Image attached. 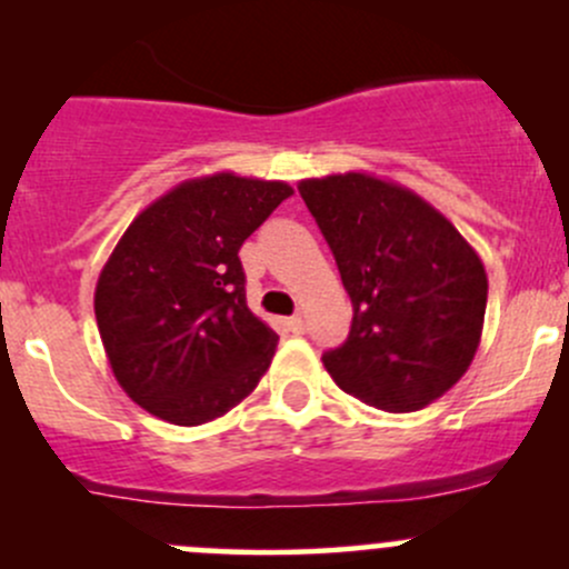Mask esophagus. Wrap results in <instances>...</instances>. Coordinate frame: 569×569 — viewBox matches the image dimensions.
<instances>
[{"mask_svg":"<svg viewBox=\"0 0 569 569\" xmlns=\"http://www.w3.org/2000/svg\"><path fill=\"white\" fill-rule=\"evenodd\" d=\"M289 330L291 332H306V317L302 313H297V317L289 319Z\"/></svg>","mask_w":569,"mask_h":569,"instance_id":"34e87169","label":"esophagus"}]
</instances>
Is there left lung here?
<instances>
[{
    "label": "left lung",
    "mask_w": 569,
    "mask_h": 569,
    "mask_svg": "<svg viewBox=\"0 0 569 569\" xmlns=\"http://www.w3.org/2000/svg\"><path fill=\"white\" fill-rule=\"evenodd\" d=\"M352 300L347 341L325 355L341 391L380 410L440 399L479 349L487 272L421 194L369 173L300 181Z\"/></svg>",
    "instance_id": "obj_1"
}]
</instances>
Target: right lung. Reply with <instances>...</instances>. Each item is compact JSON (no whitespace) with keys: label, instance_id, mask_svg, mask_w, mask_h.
I'll use <instances>...</instances> for the list:
<instances>
[{"label":"right lung","instance_id":"right-lung-1","mask_svg":"<svg viewBox=\"0 0 569 569\" xmlns=\"http://www.w3.org/2000/svg\"><path fill=\"white\" fill-rule=\"evenodd\" d=\"M295 189L237 173L189 178L134 217L96 283L101 343L131 401L176 427L226 416L272 363L239 248Z\"/></svg>","mask_w":569,"mask_h":569}]
</instances>
